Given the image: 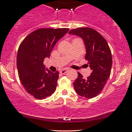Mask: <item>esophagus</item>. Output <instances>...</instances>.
Segmentation results:
<instances>
[{
	"label": "esophagus",
	"mask_w": 132,
	"mask_h": 132,
	"mask_svg": "<svg viewBox=\"0 0 132 132\" xmlns=\"http://www.w3.org/2000/svg\"><path fill=\"white\" fill-rule=\"evenodd\" d=\"M67 71H68V69H62L60 71V73H62V74H65Z\"/></svg>",
	"instance_id": "obj_1"
}]
</instances>
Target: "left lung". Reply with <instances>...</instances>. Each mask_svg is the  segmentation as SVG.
Wrapping results in <instances>:
<instances>
[{"label":"left lung","mask_w":132,"mask_h":132,"mask_svg":"<svg viewBox=\"0 0 132 132\" xmlns=\"http://www.w3.org/2000/svg\"><path fill=\"white\" fill-rule=\"evenodd\" d=\"M69 33L77 35L84 40L87 51L85 59L92 70L91 75L85 79L78 72L73 83L74 88L79 96L92 99L103 90L111 75L112 59L110 48L105 39L90 27L72 29Z\"/></svg>","instance_id":"8db88e82"}]
</instances>
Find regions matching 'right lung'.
<instances>
[{"mask_svg": "<svg viewBox=\"0 0 132 132\" xmlns=\"http://www.w3.org/2000/svg\"><path fill=\"white\" fill-rule=\"evenodd\" d=\"M68 30V28L37 29L27 35L18 48V76L26 92L35 99H45L56 90L59 72L48 69L45 72L44 60L50 57L55 44Z\"/></svg>", "mask_w": 132, "mask_h": 132, "instance_id": "add662e5", "label": "right lung"}]
</instances>
